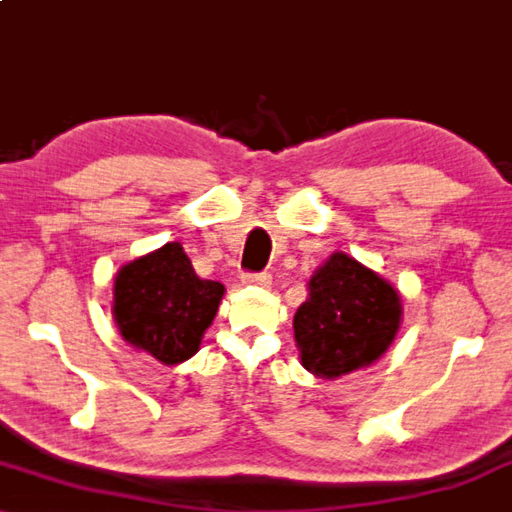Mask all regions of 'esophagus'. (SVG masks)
I'll return each instance as SVG.
<instances>
[{"label":"esophagus","instance_id":"1","mask_svg":"<svg viewBox=\"0 0 512 512\" xmlns=\"http://www.w3.org/2000/svg\"><path fill=\"white\" fill-rule=\"evenodd\" d=\"M242 281L251 283V286H270L272 277L267 272H245L242 274Z\"/></svg>","mask_w":512,"mask_h":512}]
</instances>
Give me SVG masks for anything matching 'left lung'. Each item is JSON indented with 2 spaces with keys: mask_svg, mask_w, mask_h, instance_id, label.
<instances>
[{
  "mask_svg": "<svg viewBox=\"0 0 512 512\" xmlns=\"http://www.w3.org/2000/svg\"><path fill=\"white\" fill-rule=\"evenodd\" d=\"M403 304L398 290L355 258L336 251L309 281L293 329L302 366L320 377L371 366L391 345Z\"/></svg>",
  "mask_w": 512,
  "mask_h": 512,
  "instance_id": "1",
  "label": "left lung"
}]
</instances>
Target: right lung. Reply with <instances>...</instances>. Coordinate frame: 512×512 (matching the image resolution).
<instances>
[{
    "label": "right lung",
    "instance_id": "add662e5",
    "mask_svg": "<svg viewBox=\"0 0 512 512\" xmlns=\"http://www.w3.org/2000/svg\"><path fill=\"white\" fill-rule=\"evenodd\" d=\"M222 295V283L196 277L180 242H167L121 267L112 313L132 348L176 366L196 355Z\"/></svg>",
    "mask_w": 512,
    "mask_h": 512
}]
</instances>
